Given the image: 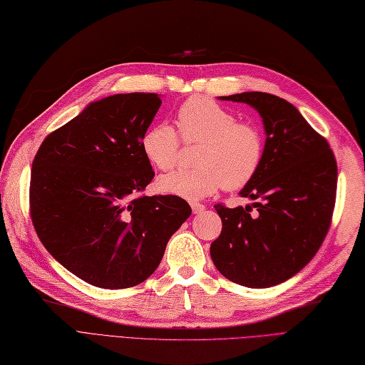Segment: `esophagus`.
<instances>
[{"mask_svg": "<svg viewBox=\"0 0 365 365\" xmlns=\"http://www.w3.org/2000/svg\"><path fill=\"white\" fill-rule=\"evenodd\" d=\"M191 207H192V212L194 214H203L205 212V205H202V203H191Z\"/></svg>", "mask_w": 365, "mask_h": 365, "instance_id": "1", "label": "esophagus"}]
</instances>
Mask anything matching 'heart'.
<instances>
[{
	"mask_svg": "<svg viewBox=\"0 0 365 365\" xmlns=\"http://www.w3.org/2000/svg\"><path fill=\"white\" fill-rule=\"evenodd\" d=\"M179 133L170 124L147 128L140 148L153 167L170 171L178 167L180 138L183 144H200L194 155L197 168L175 171L158 180L163 194L200 200L225 186L237 191L249 185L259 171L265 139L253 123L238 121L237 115L209 97L187 98L178 110Z\"/></svg>",
	"mask_w": 365,
	"mask_h": 365,
	"instance_id": "1",
	"label": "heart"
}]
</instances>
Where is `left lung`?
I'll list each match as a JSON object with an SVG mask.
<instances>
[{"instance_id": "obj_1", "label": "left lung", "mask_w": 365, "mask_h": 365, "mask_svg": "<svg viewBox=\"0 0 365 365\" xmlns=\"http://www.w3.org/2000/svg\"><path fill=\"white\" fill-rule=\"evenodd\" d=\"M221 98L259 112L267 139L259 171L240 192L253 206L215 205L222 229L210 256L235 284L268 288L299 273L323 244L335 207L336 160L327 140L287 100L267 92Z\"/></svg>"}]
</instances>
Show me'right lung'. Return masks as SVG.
Instances as JSON below:
<instances>
[{
  "label": "right lung",
  "instance_id": "1",
  "mask_svg": "<svg viewBox=\"0 0 365 365\" xmlns=\"http://www.w3.org/2000/svg\"><path fill=\"white\" fill-rule=\"evenodd\" d=\"M158 93H116L43 139L33 159L30 217L41 242L88 284L139 285L191 215L178 195L144 194L155 178L140 139L160 108Z\"/></svg>",
  "mask_w": 365,
  "mask_h": 365
}]
</instances>
